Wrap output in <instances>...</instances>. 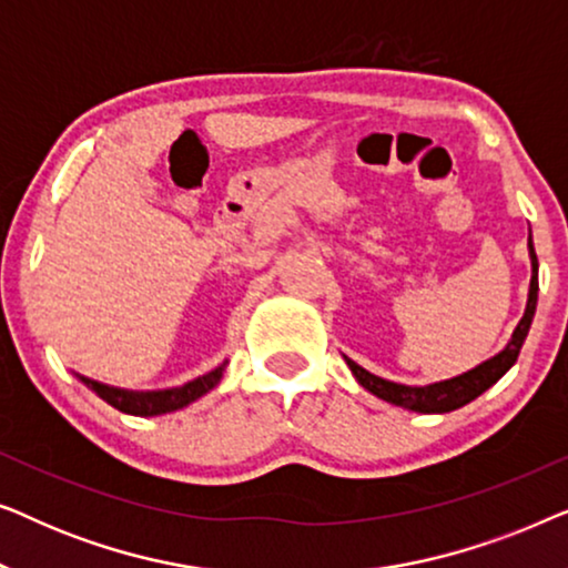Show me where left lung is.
Segmentation results:
<instances>
[{
    "mask_svg": "<svg viewBox=\"0 0 568 568\" xmlns=\"http://www.w3.org/2000/svg\"><path fill=\"white\" fill-rule=\"evenodd\" d=\"M530 258H532V278H530V297H527V310L523 315V321L511 333L509 346L504 348L501 354H496L494 359H488L480 364V367L465 372V375L447 379V383H437V385H426V387H410V385H398V383H387V379L372 375L359 364H354L352 359L348 367H352L354 377L359 379L362 387H367L372 395L383 398L387 403H395V406L418 410V414H447V410H455L470 403L473 398H478L480 393L488 390L496 379H499L504 372H507L511 364L517 362L519 348H523L527 331H530L532 315H535V305H538V255H535L532 247V237H530Z\"/></svg>",
    "mask_w": 568,
    "mask_h": 568,
    "instance_id": "left-lung-1",
    "label": "left lung"
}]
</instances>
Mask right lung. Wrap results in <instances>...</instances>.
<instances>
[{"mask_svg": "<svg viewBox=\"0 0 568 568\" xmlns=\"http://www.w3.org/2000/svg\"><path fill=\"white\" fill-rule=\"evenodd\" d=\"M222 367L209 372L204 377H196L193 383H185L183 387H173V390H160V393H131V390H119V387L100 385L95 379H84V385L92 387L100 398L111 403L113 408L123 410V414L131 416H158V414H170V410H178L189 406L201 395L212 390V387L220 383Z\"/></svg>", "mask_w": 568, "mask_h": 568, "instance_id": "1", "label": "right lung"}]
</instances>
